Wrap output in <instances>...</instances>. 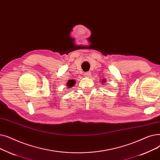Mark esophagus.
<instances>
[{
	"instance_id": "34e87169",
	"label": "esophagus",
	"mask_w": 160,
	"mask_h": 160,
	"mask_svg": "<svg viewBox=\"0 0 160 160\" xmlns=\"http://www.w3.org/2000/svg\"><path fill=\"white\" fill-rule=\"evenodd\" d=\"M90 72H85V77H87V78H88L89 76L90 75Z\"/></svg>"
}]
</instances>
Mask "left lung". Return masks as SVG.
<instances>
[{
    "mask_svg": "<svg viewBox=\"0 0 160 160\" xmlns=\"http://www.w3.org/2000/svg\"><path fill=\"white\" fill-rule=\"evenodd\" d=\"M102 81H102V82H104V81H104V79H103V80H102Z\"/></svg>",
    "mask_w": 160,
    "mask_h": 160,
    "instance_id": "8db88e82",
    "label": "left lung"
}]
</instances>
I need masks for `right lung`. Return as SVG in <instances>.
I'll list each match as a JSON object with an SVG mask.
<instances>
[{"mask_svg": "<svg viewBox=\"0 0 160 160\" xmlns=\"http://www.w3.org/2000/svg\"><path fill=\"white\" fill-rule=\"evenodd\" d=\"M73 80H72H72H71V81H68V82H67V86H68V87H72V86H73V85H74L75 82H74V81L73 82L72 81Z\"/></svg>", "mask_w": 160, "mask_h": 160, "instance_id": "add662e5", "label": "right lung"}]
</instances>
